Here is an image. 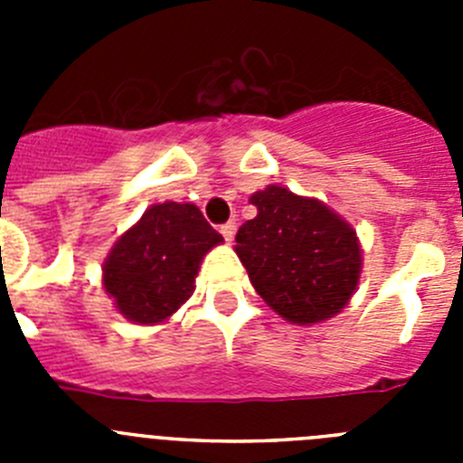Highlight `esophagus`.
Masks as SVG:
<instances>
[{
  "label": "esophagus",
  "instance_id": "esophagus-1",
  "mask_svg": "<svg viewBox=\"0 0 463 463\" xmlns=\"http://www.w3.org/2000/svg\"><path fill=\"white\" fill-rule=\"evenodd\" d=\"M220 234L224 236V241H227V243H232V241H234V234H236V224L234 222L222 224V227H220Z\"/></svg>",
  "mask_w": 463,
  "mask_h": 463
}]
</instances>
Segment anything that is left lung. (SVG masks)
<instances>
[{
	"mask_svg": "<svg viewBox=\"0 0 463 463\" xmlns=\"http://www.w3.org/2000/svg\"><path fill=\"white\" fill-rule=\"evenodd\" d=\"M257 215L241 224L236 255L252 288L294 325L329 320L345 308L362 273V248L338 213L282 185L255 192Z\"/></svg>",
	"mask_w": 463,
	"mask_h": 463,
	"instance_id": "left-lung-1",
	"label": "left lung"
}]
</instances>
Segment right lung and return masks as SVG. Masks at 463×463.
<instances>
[{"label": "right lung", "mask_w": 463, "mask_h": 463, "mask_svg": "<svg viewBox=\"0 0 463 463\" xmlns=\"http://www.w3.org/2000/svg\"><path fill=\"white\" fill-rule=\"evenodd\" d=\"M220 243L194 203H155L110 248L101 267L106 294L129 322L169 320L194 292L206 252Z\"/></svg>", "instance_id": "obj_1"}]
</instances>
